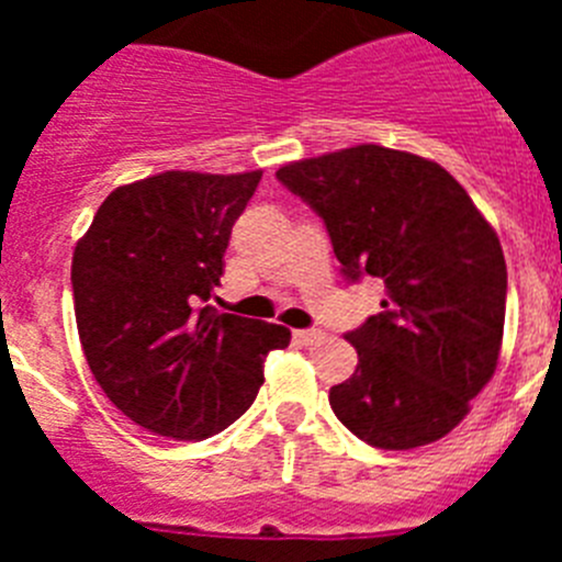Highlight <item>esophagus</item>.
Returning a JSON list of instances; mask_svg holds the SVG:
<instances>
[{"mask_svg": "<svg viewBox=\"0 0 562 562\" xmlns=\"http://www.w3.org/2000/svg\"><path fill=\"white\" fill-rule=\"evenodd\" d=\"M324 331L321 329H297L295 331V342H301V346H315V342L324 340Z\"/></svg>", "mask_w": 562, "mask_h": 562, "instance_id": "1", "label": "esophagus"}]
</instances>
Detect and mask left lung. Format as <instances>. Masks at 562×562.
Returning <instances> with one entry per match:
<instances>
[{
  "label": "left lung",
  "instance_id": "1",
  "mask_svg": "<svg viewBox=\"0 0 562 562\" xmlns=\"http://www.w3.org/2000/svg\"><path fill=\"white\" fill-rule=\"evenodd\" d=\"M276 177L324 220L342 276L385 286L382 312L346 331L357 369L329 391L335 416L382 450L448 436L498 366L506 261L490 222L439 162L374 143Z\"/></svg>",
  "mask_w": 562,
  "mask_h": 562
}]
</instances>
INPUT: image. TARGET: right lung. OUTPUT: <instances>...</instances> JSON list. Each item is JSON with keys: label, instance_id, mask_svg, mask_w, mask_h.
Wrapping results in <instances>:
<instances>
[{"label": "right lung", "instance_id": "1", "mask_svg": "<svg viewBox=\"0 0 562 562\" xmlns=\"http://www.w3.org/2000/svg\"><path fill=\"white\" fill-rule=\"evenodd\" d=\"M261 171H166L114 188L72 252L83 355L114 408L193 441L245 414L290 329L211 306Z\"/></svg>", "mask_w": 562, "mask_h": 562}]
</instances>
